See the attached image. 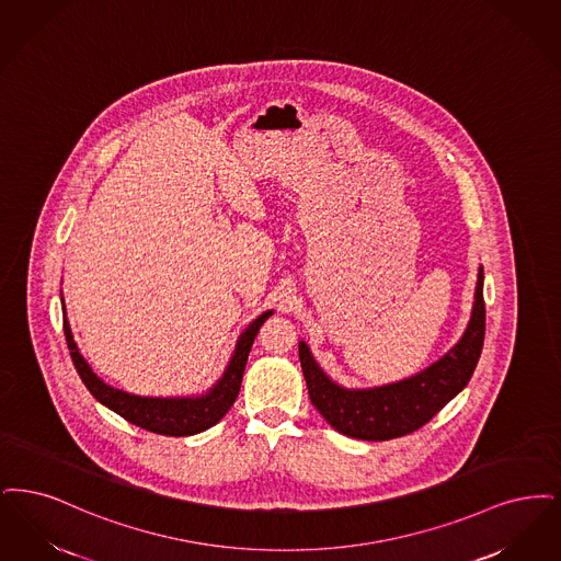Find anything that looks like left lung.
Listing matches in <instances>:
<instances>
[{"label":"left lung","mask_w":561,"mask_h":561,"mask_svg":"<svg viewBox=\"0 0 561 561\" xmlns=\"http://www.w3.org/2000/svg\"><path fill=\"white\" fill-rule=\"evenodd\" d=\"M484 333V270L480 268L473 312L461 342L419 375L383 388L343 390L320 370L304 342H299V360L310 400L331 427L356 439L400 438L432 421L469 383Z\"/></svg>","instance_id":"1"}]
</instances>
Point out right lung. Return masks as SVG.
Here are the masks:
<instances>
[{"instance_id": "right-lung-1", "label": "right lung", "mask_w": 561, "mask_h": 561, "mask_svg": "<svg viewBox=\"0 0 561 561\" xmlns=\"http://www.w3.org/2000/svg\"><path fill=\"white\" fill-rule=\"evenodd\" d=\"M270 317H272V310L264 312L262 317L255 318L249 324V329L244 331L241 340L237 343L234 356L226 368L224 377L214 386V390L201 398H142V396H131L127 391L115 390V388L106 386L102 379H98L96 373L79 354L67 318L62 320V327H65V337H67L75 368H77L81 381L85 383V388L96 398L98 402H102L111 411L122 414L125 421L142 427V430H148L152 434L193 436V434L205 432L207 427L216 425L219 419L228 413L230 407L234 404L239 390H241L244 366H247L251 345L260 333V327Z\"/></svg>"}]
</instances>
